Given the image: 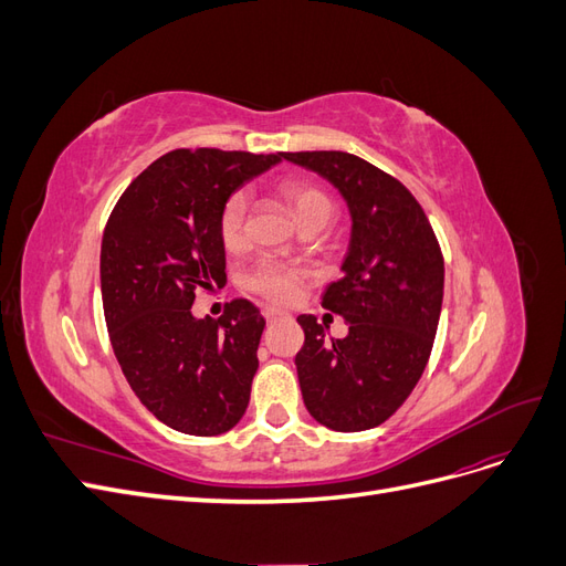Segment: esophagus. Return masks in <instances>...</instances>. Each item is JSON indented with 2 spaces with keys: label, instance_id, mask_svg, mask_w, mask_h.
<instances>
[{
  "label": "esophagus",
  "instance_id": "obj_1",
  "mask_svg": "<svg viewBox=\"0 0 566 566\" xmlns=\"http://www.w3.org/2000/svg\"><path fill=\"white\" fill-rule=\"evenodd\" d=\"M262 314H264V318H266L269 323H271V321H279V318H283V312H281V310H273V306H264Z\"/></svg>",
  "mask_w": 566,
  "mask_h": 566
}]
</instances>
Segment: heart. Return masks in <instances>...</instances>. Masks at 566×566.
I'll list each match as a JSON object with an SVG mask.
<instances>
[{
	"label": "heart",
	"mask_w": 566,
	"mask_h": 566,
	"mask_svg": "<svg viewBox=\"0 0 566 566\" xmlns=\"http://www.w3.org/2000/svg\"><path fill=\"white\" fill-rule=\"evenodd\" d=\"M281 193L287 200L290 208H293L300 224L316 214H333L331 198L310 181H285L281 186ZM217 233L224 250L238 252L245 248L248 243L245 193L235 191L224 200V205H221L219 217H217ZM300 285H302V271L290 264H283L279 260H260L243 279V287L248 293L260 295L273 304L293 302L300 293Z\"/></svg>",
	"instance_id": "obj_1"
}]
</instances>
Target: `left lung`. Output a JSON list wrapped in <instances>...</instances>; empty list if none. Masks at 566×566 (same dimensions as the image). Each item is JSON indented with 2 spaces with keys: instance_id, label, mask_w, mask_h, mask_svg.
<instances>
[{
  "instance_id": "left-lung-1",
  "label": "left lung",
  "mask_w": 566,
  "mask_h": 566,
  "mask_svg": "<svg viewBox=\"0 0 566 566\" xmlns=\"http://www.w3.org/2000/svg\"><path fill=\"white\" fill-rule=\"evenodd\" d=\"M333 181L352 219L345 276L325 287L323 310L339 314L347 337H325L314 316H297L295 356L302 399L335 432H361L391 418L430 361L441 300L443 254L408 188L368 160L342 150L281 153Z\"/></svg>"
}]
</instances>
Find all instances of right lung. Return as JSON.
Wrapping results in <instances>:
<instances>
[{"instance_id": "1", "label": "right lung", "mask_w": 566, "mask_h": 566, "mask_svg": "<svg viewBox=\"0 0 566 566\" xmlns=\"http://www.w3.org/2000/svg\"><path fill=\"white\" fill-rule=\"evenodd\" d=\"M281 153L177 148L119 196L101 243V297L119 368L139 401L193 437L243 418L260 366L264 316L233 300L221 318H193L196 293L227 283L221 205Z\"/></svg>"}]
</instances>
